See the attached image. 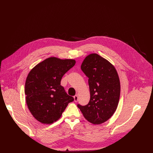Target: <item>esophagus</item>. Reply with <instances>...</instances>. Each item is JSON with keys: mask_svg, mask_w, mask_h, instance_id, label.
<instances>
[{"mask_svg": "<svg viewBox=\"0 0 153 153\" xmlns=\"http://www.w3.org/2000/svg\"><path fill=\"white\" fill-rule=\"evenodd\" d=\"M74 102H77L78 101V96H77V94L75 95L74 96Z\"/></svg>", "mask_w": 153, "mask_h": 153, "instance_id": "obj_1", "label": "esophagus"}]
</instances>
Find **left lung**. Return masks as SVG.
<instances>
[{
    "mask_svg": "<svg viewBox=\"0 0 153 153\" xmlns=\"http://www.w3.org/2000/svg\"><path fill=\"white\" fill-rule=\"evenodd\" d=\"M81 69L89 78L90 100L86 105L77 106L89 122L100 125L111 118L117 108L120 94L118 73L113 64L96 53L85 58Z\"/></svg>",
    "mask_w": 153,
    "mask_h": 153,
    "instance_id": "obj_1",
    "label": "left lung"
}]
</instances>
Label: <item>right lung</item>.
Segmentation results:
<instances>
[{
	"instance_id": "right-lung-1",
	"label": "right lung",
	"mask_w": 153,
	"mask_h": 153,
	"mask_svg": "<svg viewBox=\"0 0 153 153\" xmlns=\"http://www.w3.org/2000/svg\"><path fill=\"white\" fill-rule=\"evenodd\" d=\"M75 63L74 59L51 57L36 65L28 73L25 85L26 103L31 114L40 123L56 122L74 100L60 85V81Z\"/></svg>"
}]
</instances>
